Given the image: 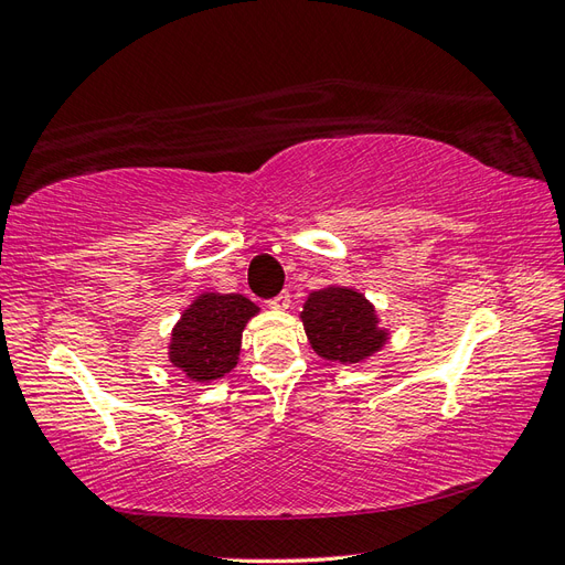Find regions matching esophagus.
Returning a JSON list of instances; mask_svg holds the SVG:
<instances>
[{
	"label": "esophagus",
	"instance_id": "obj_1",
	"mask_svg": "<svg viewBox=\"0 0 565 565\" xmlns=\"http://www.w3.org/2000/svg\"><path fill=\"white\" fill-rule=\"evenodd\" d=\"M267 305H269V310H277V312H286L288 308H291V294L288 291H281L277 298H271V300H267Z\"/></svg>",
	"mask_w": 565,
	"mask_h": 565
}]
</instances>
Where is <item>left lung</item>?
Wrapping results in <instances>:
<instances>
[{
  "instance_id": "1",
  "label": "left lung",
  "mask_w": 565,
  "mask_h": 565,
  "mask_svg": "<svg viewBox=\"0 0 565 565\" xmlns=\"http://www.w3.org/2000/svg\"><path fill=\"white\" fill-rule=\"evenodd\" d=\"M300 321L312 350L329 362L360 364L391 341L374 302L350 286L329 284L312 291L302 305Z\"/></svg>"
}]
</instances>
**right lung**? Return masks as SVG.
Here are the masks:
<instances>
[{
    "label": "right lung",
    "instance_id": "right-lung-1",
    "mask_svg": "<svg viewBox=\"0 0 565 565\" xmlns=\"http://www.w3.org/2000/svg\"><path fill=\"white\" fill-rule=\"evenodd\" d=\"M257 312L260 308L241 294H199L172 327L170 362L191 381L222 379L236 366L241 335Z\"/></svg>",
    "mask_w": 565,
    "mask_h": 565
}]
</instances>
